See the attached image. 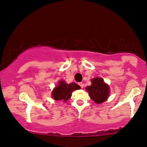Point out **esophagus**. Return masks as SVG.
I'll return each mask as SVG.
<instances>
[{
  "mask_svg": "<svg viewBox=\"0 0 147 147\" xmlns=\"http://www.w3.org/2000/svg\"><path fill=\"white\" fill-rule=\"evenodd\" d=\"M78 85H79L82 88H83L84 84H83V83H82V82H79V83H78Z\"/></svg>",
  "mask_w": 147,
  "mask_h": 147,
  "instance_id": "esophagus-1",
  "label": "esophagus"
}]
</instances>
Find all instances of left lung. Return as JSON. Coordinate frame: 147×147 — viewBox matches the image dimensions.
Masks as SVG:
<instances>
[{"mask_svg":"<svg viewBox=\"0 0 147 147\" xmlns=\"http://www.w3.org/2000/svg\"><path fill=\"white\" fill-rule=\"evenodd\" d=\"M88 94L95 103L100 104L105 102L109 96V87L104 83L102 78H96L92 80V85L86 87Z\"/></svg>","mask_w":147,"mask_h":147,"instance_id":"obj_1","label":"left lung"}]
</instances>
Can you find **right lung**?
I'll use <instances>...</instances> for the list:
<instances>
[{
  "mask_svg": "<svg viewBox=\"0 0 147 147\" xmlns=\"http://www.w3.org/2000/svg\"><path fill=\"white\" fill-rule=\"evenodd\" d=\"M80 89V86L76 84H65V81H60L59 84L53 90L52 92V97L55 100H63L67 101L71 96L72 92Z\"/></svg>",
  "mask_w": 147,
  "mask_h": 147,
  "instance_id": "right-lung-1",
  "label": "right lung"
}]
</instances>
